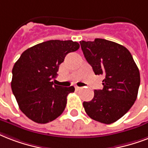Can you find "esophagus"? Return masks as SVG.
Returning a JSON list of instances; mask_svg holds the SVG:
<instances>
[{
	"label": "esophagus",
	"mask_w": 148,
	"mask_h": 148,
	"mask_svg": "<svg viewBox=\"0 0 148 148\" xmlns=\"http://www.w3.org/2000/svg\"><path fill=\"white\" fill-rule=\"evenodd\" d=\"M81 88H82V87H79V86H75V89H76V90H80V89H81Z\"/></svg>",
	"instance_id": "1"
}]
</instances>
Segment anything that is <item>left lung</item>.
Returning <instances> with one entry per match:
<instances>
[{
	"mask_svg": "<svg viewBox=\"0 0 148 148\" xmlns=\"http://www.w3.org/2000/svg\"><path fill=\"white\" fill-rule=\"evenodd\" d=\"M79 43L95 74L105 76L103 88L94 90L91 101L83 102L85 111L94 121L114 123L137 99L140 82L139 69L130 51L121 45L103 38Z\"/></svg>",
	"mask_w": 148,
	"mask_h": 148,
	"instance_id": "1",
	"label": "left lung"
}]
</instances>
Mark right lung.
<instances>
[{
	"label": "right lung",
	"mask_w": 148,
	"mask_h": 148,
	"mask_svg": "<svg viewBox=\"0 0 148 148\" xmlns=\"http://www.w3.org/2000/svg\"><path fill=\"white\" fill-rule=\"evenodd\" d=\"M79 48V44L71 40H50L25 50L16 62L11 90L20 110L30 120L47 123L62 113L67 96L75 88L57 86L51 80L66 55Z\"/></svg>",
	"instance_id": "1"
}]
</instances>
